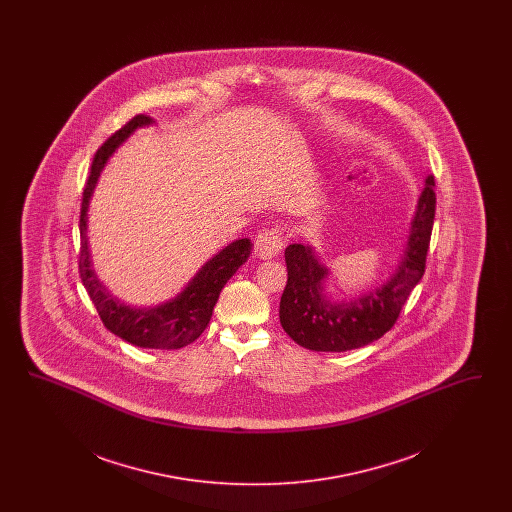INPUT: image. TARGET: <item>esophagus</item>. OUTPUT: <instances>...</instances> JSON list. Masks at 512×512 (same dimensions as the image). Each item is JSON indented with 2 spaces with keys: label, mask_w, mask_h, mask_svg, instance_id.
Returning a JSON list of instances; mask_svg holds the SVG:
<instances>
[{
  "label": "esophagus",
  "mask_w": 512,
  "mask_h": 512,
  "mask_svg": "<svg viewBox=\"0 0 512 512\" xmlns=\"http://www.w3.org/2000/svg\"><path fill=\"white\" fill-rule=\"evenodd\" d=\"M284 249V236L280 228H267L257 234L255 253L259 259H272Z\"/></svg>",
  "instance_id": "obj_1"
}]
</instances>
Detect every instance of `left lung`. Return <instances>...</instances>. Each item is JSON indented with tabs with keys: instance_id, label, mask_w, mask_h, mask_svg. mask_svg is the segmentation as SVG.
Returning <instances> with one entry per match:
<instances>
[{
	"instance_id": "left-lung-1",
	"label": "left lung",
	"mask_w": 512,
	"mask_h": 512,
	"mask_svg": "<svg viewBox=\"0 0 512 512\" xmlns=\"http://www.w3.org/2000/svg\"><path fill=\"white\" fill-rule=\"evenodd\" d=\"M434 176L426 178L418 197L411 232L399 267L386 284L349 303H332L322 282L328 276L311 245L286 247L288 282L280 299V324L295 343L311 351H349L368 345L397 322L399 313L420 282L436 217Z\"/></svg>"
}]
</instances>
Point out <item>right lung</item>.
<instances>
[{"instance_id": "1", "label": "right lung", "mask_w": 512, "mask_h": 512, "mask_svg": "<svg viewBox=\"0 0 512 512\" xmlns=\"http://www.w3.org/2000/svg\"><path fill=\"white\" fill-rule=\"evenodd\" d=\"M147 115H136L126 122L121 130H117L103 146L96 151L92 161V171L88 176L82 209H80V257L78 270L82 284L90 295L92 303L98 309L99 318L107 330L124 341L147 347V349H180L197 340L207 328L213 309L219 301L220 290L224 284L236 274V270L244 265L251 253V240H236L226 245L213 259H209L194 278L188 282L184 292L178 293L174 299L161 303L157 307H130L124 305L117 297L105 290L92 268L90 251H88V205L94 188L98 184L99 174L103 171L109 157L115 149L140 126L151 124Z\"/></svg>"}]
</instances>
